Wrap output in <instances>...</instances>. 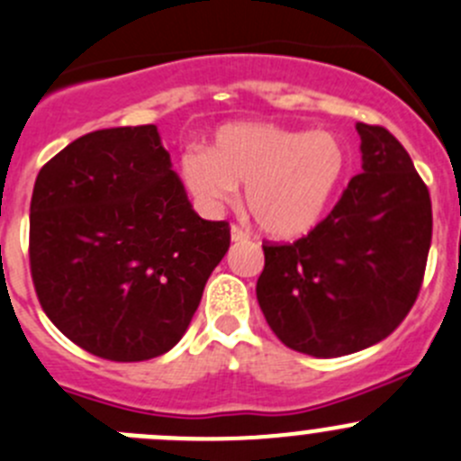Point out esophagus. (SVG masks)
<instances>
[{
  "instance_id": "34e87169",
  "label": "esophagus",
  "mask_w": 461,
  "mask_h": 461,
  "mask_svg": "<svg viewBox=\"0 0 461 461\" xmlns=\"http://www.w3.org/2000/svg\"><path fill=\"white\" fill-rule=\"evenodd\" d=\"M230 236H231V243H245V240L249 239V234L245 230H240V227H231L230 230Z\"/></svg>"
}]
</instances>
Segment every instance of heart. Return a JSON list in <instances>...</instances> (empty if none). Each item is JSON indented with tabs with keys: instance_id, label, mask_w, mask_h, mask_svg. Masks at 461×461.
<instances>
[{
	"instance_id": "1",
	"label": "heart",
	"mask_w": 461,
	"mask_h": 461,
	"mask_svg": "<svg viewBox=\"0 0 461 461\" xmlns=\"http://www.w3.org/2000/svg\"><path fill=\"white\" fill-rule=\"evenodd\" d=\"M349 164V150L330 132L230 123L213 135L209 153L182 158V177L209 212L230 204L245 185L257 225L275 239H299L324 221Z\"/></svg>"
}]
</instances>
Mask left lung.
Segmentation results:
<instances>
[{"label": "left lung", "mask_w": 461, "mask_h": 461, "mask_svg": "<svg viewBox=\"0 0 461 461\" xmlns=\"http://www.w3.org/2000/svg\"><path fill=\"white\" fill-rule=\"evenodd\" d=\"M363 173L290 245H263L257 299L276 338L315 358L381 342L417 299L432 239L428 186L381 126H356Z\"/></svg>", "instance_id": "8db88e82"}]
</instances>
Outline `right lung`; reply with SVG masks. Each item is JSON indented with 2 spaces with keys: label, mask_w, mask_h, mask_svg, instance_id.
I'll list each match as a JSON object with an SVG mask.
<instances>
[{
  "label": "right lung",
  "mask_w": 461,
  "mask_h": 461,
  "mask_svg": "<svg viewBox=\"0 0 461 461\" xmlns=\"http://www.w3.org/2000/svg\"><path fill=\"white\" fill-rule=\"evenodd\" d=\"M171 167L158 126L105 128L35 177V293L58 330L98 358L173 349L230 248V225L200 218Z\"/></svg>",
  "instance_id": "obj_1"
}]
</instances>
